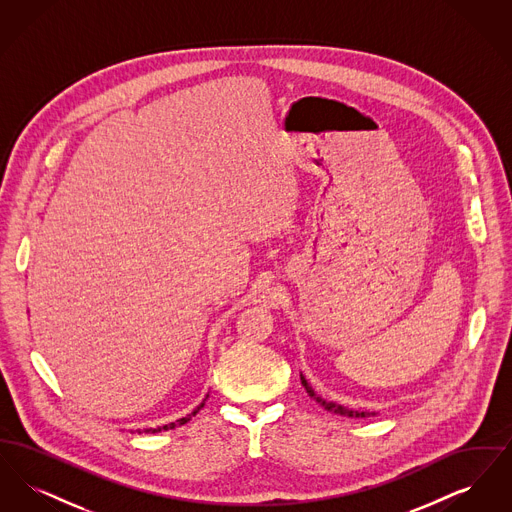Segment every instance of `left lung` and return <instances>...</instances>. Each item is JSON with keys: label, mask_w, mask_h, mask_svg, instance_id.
<instances>
[{"label": "left lung", "mask_w": 512, "mask_h": 512, "mask_svg": "<svg viewBox=\"0 0 512 512\" xmlns=\"http://www.w3.org/2000/svg\"><path fill=\"white\" fill-rule=\"evenodd\" d=\"M301 384H303V388L305 391L317 401L318 405H322L326 411H330V413L341 414V416H353V418H366V416H370V413H361V411H351V409H347V407H341V405H336V403H332V401H324L320 395L315 393V390L309 386V382L305 380V376L301 374Z\"/></svg>", "instance_id": "obj_1"}]
</instances>
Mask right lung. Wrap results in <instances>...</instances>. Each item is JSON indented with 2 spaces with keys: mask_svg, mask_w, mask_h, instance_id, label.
Wrapping results in <instances>:
<instances>
[{
  "mask_svg": "<svg viewBox=\"0 0 512 512\" xmlns=\"http://www.w3.org/2000/svg\"><path fill=\"white\" fill-rule=\"evenodd\" d=\"M209 397V395H207ZM207 397L195 407L194 411L190 414H186L184 418H178L176 422H171V424H165V426H157V428H147V430H144L146 434H157V432H163V430H172V428H176V426H182V424H186V422H190L192 420V416H195V414L199 413L201 409H203V405H205V401H207Z\"/></svg>",
  "mask_w": 512,
  "mask_h": 512,
  "instance_id": "right-lung-1",
  "label": "right lung"
}]
</instances>
